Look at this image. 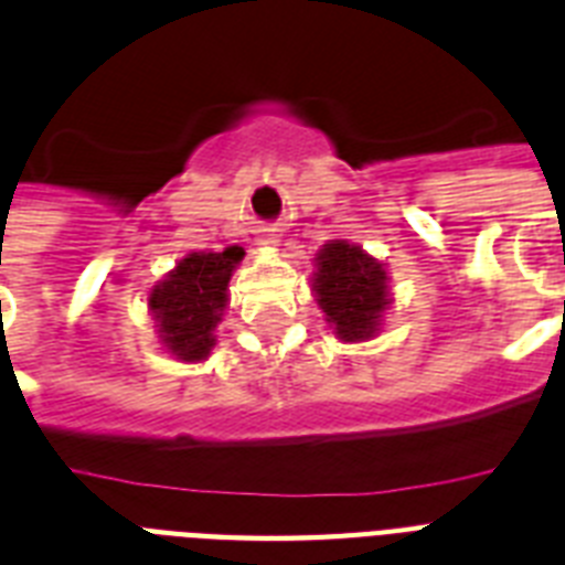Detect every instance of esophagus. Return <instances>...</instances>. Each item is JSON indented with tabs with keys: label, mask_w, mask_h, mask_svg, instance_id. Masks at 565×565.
Here are the masks:
<instances>
[{
	"label": "esophagus",
	"mask_w": 565,
	"mask_h": 565,
	"mask_svg": "<svg viewBox=\"0 0 565 565\" xmlns=\"http://www.w3.org/2000/svg\"><path fill=\"white\" fill-rule=\"evenodd\" d=\"M264 243H275V241H264Z\"/></svg>",
	"instance_id": "34e87169"
}]
</instances>
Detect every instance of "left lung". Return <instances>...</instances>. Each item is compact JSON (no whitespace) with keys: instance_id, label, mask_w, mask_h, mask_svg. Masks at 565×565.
Returning a JSON list of instances; mask_svg holds the SVG:
<instances>
[{"instance_id":"left-lung-1","label":"left lung","mask_w":565,"mask_h":565,"mask_svg":"<svg viewBox=\"0 0 565 565\" xmlns=\"http://www.w3.org/2000/svg\"><path fill=\"white\" fill-rule=\"evenodd\" d=\"M313 292L324 322L342 342L374 337L392 305L386 267L348 241H330L319 249Z\"/></svg>"}]
</instances>
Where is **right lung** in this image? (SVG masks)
<instances>
[{
    "label": "right lung",
    "instance_id": "right-lung-1",
    "mask_svg": "<svg viewBox=\"0 0 565 565\" xmlns=\"http://www.w3.org/2000/svg\"><path fill=\"white\" fill-rule=\"evenodd\" d=\"M243 260L241 246L191 252L150 290L148 307L159 342L182 362H200L214 348V328L228 305V281Z\"/></svg>",
    "mask_w": 565,
    "mask_h": 565
}]
</instances>
